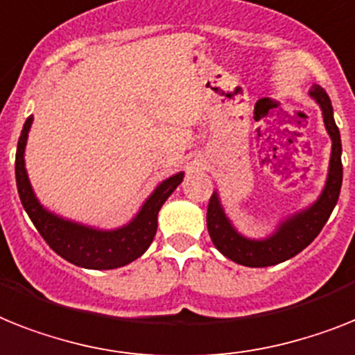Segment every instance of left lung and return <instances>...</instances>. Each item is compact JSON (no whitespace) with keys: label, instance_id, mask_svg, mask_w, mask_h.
Segmentation results:
<instances>
[{"label":"left lung","instance_id":"obj_1","mask_svg":"<svg viewBox=\"0 0 355 355\" xmlns=\"http://www.w3.org/2000/svg\"><path fill=\"white\" fill-rule=\"evenodd\" d=\"M310 96L318 101L321 110H323L324 127L332 137L329 180L324 184L323 194L319 196L318 201L310 209L286 219L285 223L279 225L276 234H272L270 237L261 239V241L247 239L241 234H237L236 228L230 225V221L225 216L218 196L212 194L209 201V210H207V227H209L210 239H212L214 247L228 259H232L234 263L261 268V266L277 265V263H283L290 257H294L295 254H300L318 237L321 228L329 221L334 207L338 203L343 183L339 128L334 121V110L329 94L324 92L319 85H314L310 90Z\"/></svg>","mask_w":355,"mask_h":355}]
</instances>
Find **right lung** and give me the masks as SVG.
Here are the masks:
<instances>
[{
  "instance_id": "right-lung-1",
  "label": "right lung",
  "mask_w": 355,
  "mask_h": 355,
  "mask_svg": "<svg viewBox=\"0 0 355 355\" xmlns=\"http://www.w3.org/2000/svg\"><path fill=\"white\" fill-rule=\"evenodd\" d=\"M31 125L32 116L23 125L21 136L17 141L16 183L23 209L26 210L28 218L32 219V223L46 245L72 265L94 268V270H110L137 259L154 241L157 230V212L168 196L174 192L175 187L183 181V172L163 181L127 227L110 232L83 227L46 212L32 192L25 171V159H23Z\"/></svg>"
}]
</instances>
